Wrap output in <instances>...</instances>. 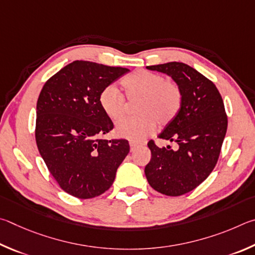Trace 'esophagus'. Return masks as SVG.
Wrapping results in <instances>:
<instances>
[{"label": "esophagus", "mask_w": 255, "mask_h": 255, "mask_svg": "<svg viewBox=\"0 0 255 255\" xmlns=\"http://www.w3.org/2000/svg\"><path fill=\"white\" fill-rule=\"evenodd\" d=\"M141 144L140 143H136V142H130V146H131V151H133L134 149H136L137 146H140Z\"/></svg>", "instance_id": "esophagus-1"}]
</instances>
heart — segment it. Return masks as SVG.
Here are the masks:
<instances>
[{"label":"heart","instance_id":"obj_1","mask_svg":"<svg viewBox=\"0 0 255 255\" xmlns=\"http://www.w3.org/2000/svg\"><path fill=\"white\" fill-rule=\"evenodd\" d=\"M128 100L140 103L137 118L124 119L116 124L115 133L132 142L143 141L159 127H167L179 114L182 106V91L179 85L167 80L161 74L149 70H135L122 79ZM98 102L104 113L112 120H119L125 112V97L115 85L102 89Z\"/></svg>","mask_w":255,"mask_h":255}]
</instances>
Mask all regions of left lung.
<instances>
[{
    "mask_svg": "<svg viewBox=\"0 0 255 255\" xmlns=\"http://www.w3.org/2000/svg\"><path fill=\"white\" fill-rule=\"evenodd\" d=\"M146 68L170 76L182 91L179 114L159 134L160 139L176 142L178 148H159L149 141L151 160L144 169L154 190L180 196L202 184L216 166L227 130L224 103L212 80L184 62Z\"/></svg>",
    "mask_w": 255,
    "mask_h": 255,
    "instance_id": "1",
    "label": "left lung"
}]
</instances>
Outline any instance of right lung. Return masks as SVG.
<instances>
[{
	"label": "right lung",
	"instance_id": "1",
	"mask_svg": "<svg viewBox=\"0 0 255 255\" xmlns=\"http://www.w3.org/2000/svg\"><path fill=\"white\" fill-rule=\"evenodd\" d=\"M130 71L75 60L49 78L37 102L35 141L60 188L80 199L110 188L130 152L128 140H103L113 122L98 102L102 89Z\"/></svg>",
	"mask_w": 255,
	"mask_h": 255
}]
</instances>
